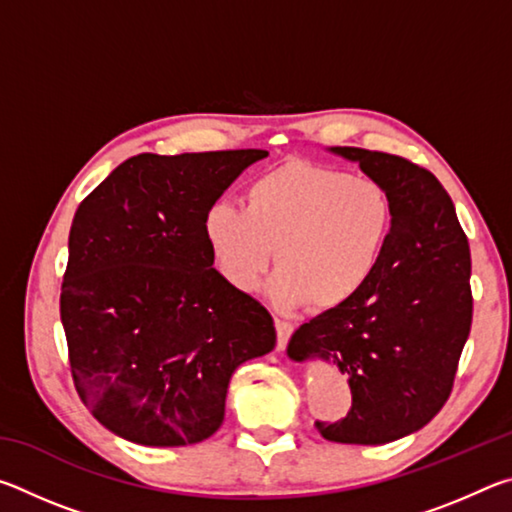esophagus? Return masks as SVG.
I'll use <instances>...</instances> for the list:
<instances>
[{"label": "esophagus", "instance_id": "1", "mask_svg": "<svg viewBox=\"0 0 512 512\" xmlns=\"http://www.w3.org/2000/svg\"><path fill=\"white\" fill-rule=\"evenodd\" d=\"M275 329H277V350H284L293 334V325L289 323V320L275 318Z\"/></svg>", "mask_w": 512, "mask_h": 512}]
</instances>
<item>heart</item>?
<instances>
[{
  "label": "heart",
  "instance_id": "b5f03b06",
  "mask_svg": "<svg viewBox=\"0 0 512 512\" xmlns=\"http://www.w3.org/2000/svg\"><path fill=\"white\" fill-rule=\"evenodd\" d=\"M203 232L235 289L257 287L275 248V305L334 311L375 277L393 232V201L377 180L291 160L250 180L244 210L225 201L207 207Z\"/></svg>",
  "mask_w": 512,
  "mask_h": 512
}]
</instances>
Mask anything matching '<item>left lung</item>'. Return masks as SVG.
I'll use <instances>...</instances> for the list:
<instances>
[{
  "instance_id": "1",
  "label": "left lung",
  "mask_w": 512,
  "mask_h": 512,
  "mask_svg": "<svg viewBox=\"0 0 512 512\" xmlns=\"http://www.w3.org/2000/svg\"><path fill=\"white\" fill-rule=\"evenodd\" d=\"M393 201L375 277L350 305L311 318L289 341L296 361L325 359L348 377L352 409L316 422L332 443L384 445L422 429L452 393L470 336V246L445 187L400 155L332 146Z\"/></svg>"
}]
</instances>
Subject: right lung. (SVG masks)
Masks as SVG:
<instances>
[{"mask_svg": "<svg viewBox=\"0 0 512 512\" xmlns=\"http://www.w3.org/2000/svg\"><path fill=\"white\" fill-rule=\"evenodd\" d=\"M262 149L128 158L85 198L60 289L69 366L103 427L180 447L221 427L232 372L275 348L268 311L225 282L207 207Z\"/></svg>", "mask_w": 512, "mask_h": 512, "instance_id": "add662e5", "label": "right lung"}]
</instances>
